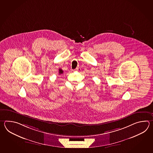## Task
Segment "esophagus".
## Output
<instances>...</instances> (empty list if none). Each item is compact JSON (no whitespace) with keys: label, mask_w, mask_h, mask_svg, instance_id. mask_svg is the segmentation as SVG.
<instances>
[{"label":"esophagus","mask_w":153,"mask_h":153,"mask_svg":"<svg viewBox=\"0 0 153 153\" xmlns=\"http://www.w3.org/2000/svg\"><path fill=\"white\" fill-rule=\"evenodd\" d=\"M80 70H81L80 68H76L75 69V71H79Z\"/></svg>","instance_id":"34e87169"}]
</instances>
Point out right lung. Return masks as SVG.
Masks as SVG:
<instances>
[{
  "instance_id": "obj_1",
  "label": "right lung",
  "mask_w": 153,
  "mask_h": 153,
  "mask_svg": "<svg viewBox=\"0 0 153 153\" xmlns=\"http://www.w3.org/2000/svg\"><path fill=\"white\" fill-rule=\"evenodd\" d=\"M63 71H62L61 69H59V74H63Z\"/></svg>"
}]
</instances>
